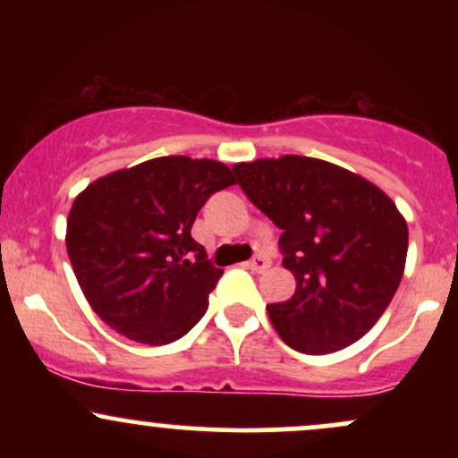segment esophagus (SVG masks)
Returning <instances> with one entry per match:
<instances>
[{"instance_id":"34e87169","label":"esophagus","mask_w":458,"mask_h":458,"mask_svg":"<svg viewBox=\"0 0 458 458\" xmlns=\"http://www.w3.org/2000/svg\"><path fill=\"white\" fill-rule=\"evenodd\" d=\"M247 265H250V269L251 271H256V273H262V271H267L269 269V265L271 262L265 259V256H254V259H251L250 262H247Z\"/></svg>"}]
</instances>
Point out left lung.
<instances>
[{
	"mask_svg": "<svg viewBox=\"0 0 458 458\" xmlns=\"http://www.w3.org/2000/svg\"><path fill=\"white\" fill-rule=\"evenodd\" d=\"M256 208L282 230L295 295L267 306L280 338L306 355L346 349L390 306L407 259V222L379 187L312 157L233 165Z\"/></svg>",
	"mask_w": 458,
	"mask_h": 458,
	"instance_id": "left-lung-1",
	"label": "left lung"
}]
</instances>
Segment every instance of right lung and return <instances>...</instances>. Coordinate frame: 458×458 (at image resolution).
<instances>
[{"mask_svg": "<svg viewBox=\"0 0 458 458\" xmlns=\"http://www.w3.org/2000/svg\"><path fill=\"white\" fill-rule=\"evenodd\" d=\"M234 185L224 163L159 157L86 187L66 219L79 286L101 320L140 344L182 338L208 308L222 269L191 239L196 215Z\"/></svg>", "mask_w": 458, "mask_h": 458, "instance_id": "right-lung-1", "label": "right lung"}]
</instances>
